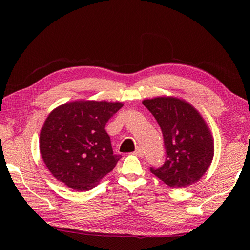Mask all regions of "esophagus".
Instances as JSON below:
<instances>
[{
  "mask_svg": "<svg viewBox=\"0 0 250 250\" xmlns=\"http://www.w3.org/2000/svg\"><path fill=\"white\" fill-rule=\"evenodd\" d=\"M134 153H135L137 157H143V156H144V151H143V149H142L141 147H137L136 149H135V151H134Z\"/></svg>",
  "mask_w": 250,
  "mask_h": 250,
  "instance_id": "esophagus-1",
  "label": "esophagus"
}]
</instances>
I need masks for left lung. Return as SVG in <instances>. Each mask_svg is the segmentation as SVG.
<instances>
[{"label":"left lung","instance_id":"1","mask_svg":"<svg viewBox=\"0 0 250 250\" xmlns=\"http://www.w3.org/2000/svg\"><path fill=\"white\" fill-rule=\"evenodd\" d=\"M160 125L166 161L150 172L172 188H183L203 176L214 157V141L199 111L176 98L144 100Z\"/></svg>","mask_w":250,"mask_h":250}]
</instances>
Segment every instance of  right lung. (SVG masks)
<instances>
[{
  "instance_id": "right-lung-1",
  "label": "right lung",
  "mask_w": 250,
  "mask_h": 250,
  "mask_svg": "<svg viewBox=\"0 0 250 250\" xmlns=\"http://www.w3.org/2000/svg\"><path fill=\"white\" fill-rule=\"evenodd\" d=\"M124 104L75 101L57 107L47 117L40 135L41 156L50 173L76 191H87L114 169L107 121Z\"/></svg>"
}]
</instances>
